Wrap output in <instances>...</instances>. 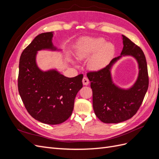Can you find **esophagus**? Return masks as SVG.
<instances>
[{
  "mask_svg": "<svg viewBox=\"0 0 159 159\" xmlns=\"http://www.w3.org/2000/svg\"><path fill=\"white\" fill-rule=\"evenodd\" d=\"M82 81H83V84L84 85H88L89 84V81L88 78H87V77H85V76L84 77Z\"/></svg>",
  "mask_w": 159,
  "mask_h": 159,
  "instance_id": "1",
  "label": "esophagus"
}]
</instances>
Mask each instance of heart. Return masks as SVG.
<instances>
[{"label":"heart","instance_id":"1","mask_svg":"<svg viewBox=\"0 0 159 159\" xmlns=\"http://www.w3.org/2000/svg\"><path fill=\"white\" fill-rule=\"evenodd\" d=\"M96 51L97 52L91 57L89 64L93 70H100L109 64L114 54L115 47L112 43H105L103 38H87L80 42L77 56L79 59L83 60Z\"/></svg>","mask_w":159,"mask_h":159}]
</instances>
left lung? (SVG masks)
Wrapping results in <instances>:
<instances>
[{
  "mask_svg": "<svg viewBox=\"0 0 159 159\" xmlns=\"http://www.w3.org/2000/svg\"><path fill=\"white\" fill-rule=\"evenodd\" d=\"M123 48L121 56L98 71L88 72L93 91V107L98 118L105 123H118L131 118L140 108L148 87V75L145 56L141 48L123 35ZM132 55L138 61L139 74L136 83L129 90L117 88L112 83L110 68L122 55Z\"/></svg>",
  "mask_w": 159,
  "mask_h": 159,
  "instance_id": "1",
  "label": "left lung"
}]
</instances>
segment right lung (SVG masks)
<instances>
[{
    "label": "right lung",
    "instance_id": "add662e5",
    "mask_svg": "<svg viewBox=\"0 0 159 159\" xmlns=\"http://www.w3.org/2000/svg\"><path fill=\"white\" fill-rule=\"evenodd\" d=\"M52 32L38 35L23 50L19 61L18 92L31 116L43 123L64 122L72 113L75 98L83 87V74L67 78L56 70L42 71L36 64L37 51L56 50Z\"/></svg>",
    "mask_w": 159,
    "mask_h": 159
}]
</instances>
